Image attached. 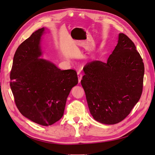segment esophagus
<instances>
[{
  "mask_svg": "<svg viewBox=\"0 0 155 155\" xmlns=\"http://www.w3.org/2000/svg\"><path fill=\"white\" fill-rule=\"evenodd\" d=\"M78 82L80 83L81 82V80L82 79V74L81 73L80 71L78 72Z\"/></svg>",
  "mask_w": 155,
  "mask_h": 155,
  "instance_id": "esophagus-1",
  "label": "esophagus"
}]
</instances>
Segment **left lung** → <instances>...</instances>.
<instances>
[{"instance_id": "obj_1", "label": "left lung", "mask_w": 155, "mask_h": 155, "mask_svg": "<svg viewBox=\"0 0 155 155\" xmlns=\"http://www.w3.org/2000/svg\"><path fill=\"white\" fill-rule=\"evenodd\" d=\"M81 81L94 118L106 125L121 121L140 98L144 65L134 43L123 33L106 63L92 60Z\"/></svg>"}]
</instances>
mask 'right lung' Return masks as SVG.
<instances>
[{"instance_id":"1","label":"right lung","mask_w":155,"mask_h":155,"mask_svg":"<svg viewBox=\"0 0 155 155\" xmlns=\"http://www.w3.org/2000/svg\"><path fill=\"white\" fill-rule=\"evenodd\" d=\"M42 28L16 49L10 74L11 89L21 114L42 126L51 125L64 115L67 98L77 85L76 72L61 69L41 58Z\"/></svg>"}]
</instances>
